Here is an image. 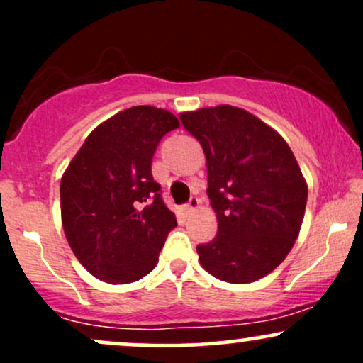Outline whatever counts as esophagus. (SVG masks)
Returning <instances> with one entry per match:
<instances>
[{
    "mask_svg": "<svg viewBox=\"0 0 363 363\" xmlns=\"http://www.w3.org/2000/svg\"><path fill=\"white\" fill-rule=\"evenodd\" d=\"M199 206V199L196 198V196H191V199L187 201V205H184V213L189 215L193 213V211H196V208Z\"/></svg>",
    "mask_w": 363,
    "mask_h": 363,
    "instance_id": "obj_1",
    "label": "esophagus"
}]
</instances>
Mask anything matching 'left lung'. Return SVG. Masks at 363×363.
Listing matches in <instances>:
<instances>
[{
  "mask_svg": "<svg viewBox=\"0 0 363 363\" xmlns=\"http://www.w3.org/2000/svg\"><path fill=\"white\" fill-rule=\"evenodd\" d=\"M201 143L208 198L218 232L199 244L201 266L218 280L251 283L272 273L294 247L307 184L286 141L251 112L216 106L179 116Z\"/></svg>",
  "mask_w": 363,
  "mask_h": 363,
  "instance_id": "obj_1",
  "label": "left lung"
}]
</instances>
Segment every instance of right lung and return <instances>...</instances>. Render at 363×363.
Masks as SVG:
<instances>
[{
    "label": "right lung",
    "instance_id": "1",
    "mask_svg": "<svg viewBox=\"0 0 363 363\" xmlns=\"http://www.w3.org/2000/svg\"><path fill=\"white\" fill-rule=\"evenodd\" d=\"M179 128L165 109L136 106L99 124L61 179L65 235L86 272L107 283H131L157 266L176 215L153 181L160 140Z\"/></svg>",
    "mask_w": 363,
    "mask_h": 363
}]
</instances>
